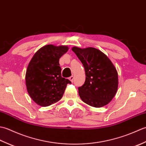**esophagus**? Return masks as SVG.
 Instances as JSON below:
<instances>
[{
  "label": "esophagus",
  "instance_id": "obj_1",
  "mask_svg": "<svg viewBox=\"0 0 146 146\" xmlns=\"http://www.w3.org/2000/svg\"><path fill=\"white\" fill-rule=\"evenodd\" d=\"M73 79H74V77H73V76H71L69 77V80H70V81H71V82H73Z\"/></svg>",
  "mask_w": 146,
  "mask_h": 146
}]
</instances>
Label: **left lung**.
I'll return each mask as SVG.
<instances>
[{
	"label": "left lung",
	"instance_id": "left-lung-1",
	"mask_svg": "<svg viewBox=\"0 0 146 146\" xmlns=\"http://www.w3.org/2000/svg\"><path fill=\"white\" fill-rule=\"evenodd\" d=\"M85 68L86 80L78 93L83 102L99 108L107 105L115 95L118 73L114 65L104 52L94 48H72Z\"/></svg>",
	"mask_w": 146,
	"mask_h": 146
}]
</instances>
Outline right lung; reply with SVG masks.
<instances>
[{
	"instance_id": "add662e5",
	"label": "right lung",
	"mask_w": 146,
	"mask_h": 146,
	"mask_svg": "<svg viewBox=\"0 0 146 146\" xmlns=\"http://www.w3.org/2000/svg\"><path fill=\"white\" fill-rule=\"evenodd\" d=\"M66 46H43L33 56L26 73L27 90L33 101L47 107L62 98L68 79L61 76L59 60L68 51Z\"/></svg>"
}]
</instances>
